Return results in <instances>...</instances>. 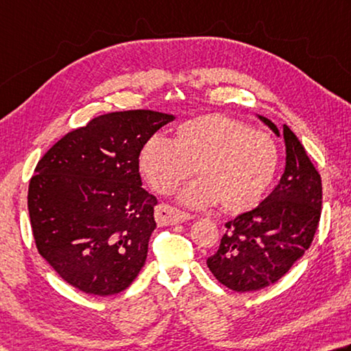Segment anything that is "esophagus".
I'll list each match as a JSON object with an SVG mask.
<instances>
[{
	"label": "esophagus",
	"instance_id": "1",
	"mask_svg": "<svg viewBox=\"0 0 351 351\" xmlns=\"http://www.w3.org/2000/svg\"><path fill=\"white\" fill-rule=\"evenodd\" d=\"M190 218H192V216L189 213L181 212V210L169 206V204H159L155 210V219L158 222V226L180 224V222H184Z\"/></svg>",
	"mask_w": 351,
	"mask_h": 351
}]
</instances>
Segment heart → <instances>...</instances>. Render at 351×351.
Segmentation results:
<instances>
[{
  "mask_svg": "<svg viewBox=\"0 0 351 351\" xmlns=\"http://www.w3.org/2000/svg\"><path fill=\"white\" fill-rule=\"evenodd\" d=\"M278 147L269 133L218 113L181 123L173 141L155 135L143 145L139 169L161 193H170L196 169L202 178L181 193L190 207L215 206L241 213L263 199L278 170Z\"/></svg>",
  "mask_w": 351,
  "mask_h": 351,
  "instance_id": "obj_1",
  "label": "heart"
}]
</instances>
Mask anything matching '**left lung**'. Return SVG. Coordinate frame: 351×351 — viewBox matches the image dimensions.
<instances>
[{"label":"left lung","mask_w":351,"mask_h":351,"mask_svg":"<svg viewBox=\"0 0 351 351\" xmlns=\"http://www.w3.org/2000/svg\"><path fill=\"white\" fill-rule=\"evenodd\" d=\"M279 136L270 119L259 117ZM285 170L256 208L226 222L210 271L234 291H256L279 281L311 245L321 218L322 182L304 145L284 124Z\"/></svg>","instance_id":"1"}]
</instances>
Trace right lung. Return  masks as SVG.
<instances>
[{
  "label": "right lung",
  "instance_id": "obj_1",
  "mask_svg": "<svg viewBox=\"0 0 351 351\" xmlns=\"http://www.w3.org/2000/svg\"><path fill=\"white\" fill-rule=\"evenodd\" d=\"M173 114L112 112L69 132L29 184L27 207L41 256L88 295L125 290L145 264L156 197L141 187L143 145Z\"/></svg>",
  "mask_w": 351,
  "mask_h": 351
}]
</instances>
